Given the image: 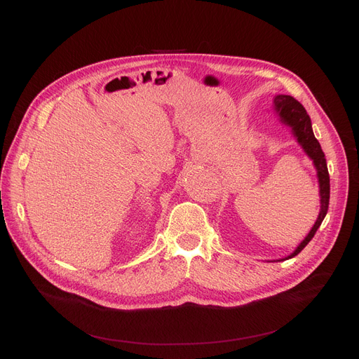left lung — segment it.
I'll list each match as a JSON object with an SVG mask.
<instances>
[{"mask_svg":"<svg viewBox=\"0 0 359 359\" xmlns=\"http://www.w3.org/2000/svg\"><path fill=\"white\" fill-rule=\"evenodd\" d=\"M275 109L278 110L282 122H285L287 125H290L292 128L294 135L297 137L298 142L301 144V147L304 148L309 157L313 160V163L317 168V176H318V183H320V196H322L320 198V202H322V208H320L318 218H317L316 224L313 225V229L309 233V236L303 240V243L299 244L294 253H291L288 257H285V259H291V257L297 256L301 250L307 246L310 240L314 237L317 229L322 225V221L325 219V217L327 214L329 198H330V179H329L325 153L313 134L311 121H310V116L307 115L306 109L303 107V104L291 96L280 94V96L275 97Z\"/></svg>","mask_w":359,"mask_h":359,"instance_id":"1","label":"left lung"}]
</instances>
